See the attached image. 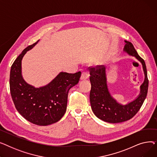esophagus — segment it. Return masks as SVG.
<instances>
[{
	"label": "esophagus",
	"mask_w": 157,
	"mask_h": 157,
	"mask_svg": "<svg viewBox=\"0 0 157 157\" xmlns=\"http://www.w3.org/2000/svg\"><path fill=\"white\" fill-rule=\"evenodd\" d=\"M88 77H89V74L87 71H83V72H82L81 76V79H86L88 78Z\"/></svg>",
	"instance_id": "1"
}]
</instances>
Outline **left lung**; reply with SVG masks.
Listing matches in <instances>:
<instances>
[{"label":"left lung","instance_id":"8db88e82","mask_svg":"<svg viewBox=\"0 0 157 157\" xmlns=\"http://www.w3.org/2000/svg\"><path fill=\"white\" fill-rule=\"evenodd\" d=\"M125 42L124 51L142 63L145 74V80L141 86V94L135 101L125 105L117 103L111 96L107 87L104 66L88 67L91 82L90 100L92 111L97 118L111 123L123 122L133 118L141 108L147 94L149 80L145 62L138 55L132 44L127 40Z\"/></svg>","mask_w":157,"mask_h":157}]
</instances>
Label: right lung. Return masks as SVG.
Segmentation results:
<instances>
[{
	"label": "right lung",
	"mask_w": 157,
	"mask_h": 157,
	"mask_svg": "<svg viewBox=\"0 0 157 157\" xmlns=\"http://www.w3.org/2000/svg\"><path fill=\"white\" fill-rule=\"evenodd\" d=\"M27 46L13 62L10 85L12 99L21 116L35 125L46 126L59 121L67 109V97L71 87L78 84L81 72H60L48 85L36 88L21 76V60L37 43Z\"/></svg>",
	"instance_id": "obj_1"
}]
</instances>
